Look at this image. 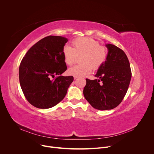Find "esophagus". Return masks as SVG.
I'll return each instance as SVG.
<instances>
[{
  "label": "esophagus",
  "mask_w": 154,
  "mask_h": 154,
  "mask_svg": "<svg viewBox=\"0 0 154 154\" xmlns=\"http://www.w3.org/2000/svg\"><path fill=\"white\" fill-rule=\"evenodd\" d=\"M79 78V77H76V76H74V79L75 80V79H78Z\"/></svg>",
  "instance_id": "34e87169"
}]
</instances>
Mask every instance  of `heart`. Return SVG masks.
Masks as SVG:
<instances>
[{
	"instance_id": "b5f03b06",
	"label": "heart",
	"mask_w": 154,
	"mask_h": 154,
	"mask_svg": "<svg viewBox=\"0 0 154 154\" xmlns=\"http://www.w3.org/2000/svg\"><path fill=\"white\" fill-rule=\"evenodd\" d=\"M72 45L73 48L68 45L63 48L64 62L68 65H72L79 56H82L80 61L82 63L70 68L68 71L69 75L76 77L86 75L91 72L93 69H99L107 58L106 49L91 38H75L72 41Z\"/></svg>"
}]
</instances>
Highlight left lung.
Returning a JSON list of instances; mask_svg holds the SVG:
<instances>
[{
    "label": "left lung",
    "mask_w": 154,
    "mask_h": 154,
    "mask_svg": "<svg viewBox=\"0 0 154 154\" xmlns=\"http://www.w3.org/2000/svg\"><path fill=\"white\" fill-rule=\"evenodd\" d=\"M107 58L95 77L86 79L83 89L86 100L99 110L112 109L123 100L131 77L130 63L125 52L117 46L108 44Z\"/></svg>",
    "instance_id": "obj_1"
}]
</instances>
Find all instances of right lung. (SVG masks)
I'll list each match as a JSON object with an SVG mask.
<instances>
[{
	"instance_id": "right-lung-1",
	"label": "right lung",
	"mask_w": 154,
	"mask_h": 154,
	"mask_svg": "<svg viewBox=\"0 0 154 154\" xmlns=\"http://www.w3.org/2000/svg\"><path fill=\"white\" fill-rule=\"evenodd\" d=\"M68 39L48 36L37 42L22 60L19 77L21 89L27 101L42 109L54 106L61 102L73 76H63L67 69L63 54ZM57 77L54 79L51 77Z\"/></svg>"
}]
</instances>
